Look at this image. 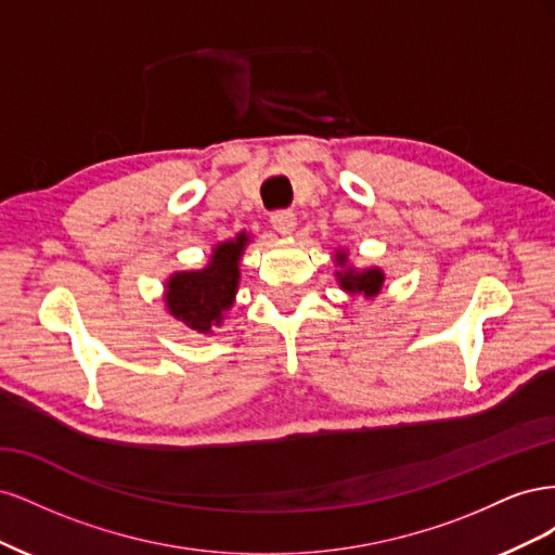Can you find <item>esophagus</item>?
Segmentation results:
<instances>
[{"mask_svg":"<svg viewBox=\"0 0 555 555\" xmlns=\"http://www.w3.org/2000/svg\"><path fill=\"white\" fill-rule=\"evenodd\" d=\"M271 224L282 236H289V233L296 229V215L292 210H278L271 215Z\"/></svg>","mask_w":555,"mask_h":555,"instance_id":"34e87169","label":"esophagus"}]
</instances>
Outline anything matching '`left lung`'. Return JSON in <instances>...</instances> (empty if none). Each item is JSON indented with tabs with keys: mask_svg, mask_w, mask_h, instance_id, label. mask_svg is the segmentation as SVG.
<instances>
[{
	"mask_svg": "<svg viewBox=\"0 0 555 555\" xmlns=\"http://www.w3.org/2000/svg\"><path fill=\"white\" fill-rule=\"evenodd\" d=\"M335 263L343 268V271L335 273V278H338L340 287L345 292L363 294L365 298H375L382 292V284H384L382 268H363V271H357L354 266H347V251L343 249L335 251Z\"/></svg>",
	"mask_w": 555,
	"mask_h": 555,
	"instance_id": "8db88e82",
	"label": "left lung"
}]
</instances>
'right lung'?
Returning a JSON list of instances; mask_svg holds the SVG:
<instances>
[{"label":"right lung","mask_w":555,"mask_h":555,"mask_svg":"<svg viewBox=\"0 0 555 555\" xmlns=\"http://www.w3.org/2000/svg\"><path fill=\"white\" fill-rule=\"evenodd\" d=\"M247 243L249 236L241 231L236 238L215 245L206 268L169 278L164 294L166 308L184 326L196 333H212V326L222 324V317L238 292V261Z\"/></svg>","instance_id":"add662e5"}]
</instances>
